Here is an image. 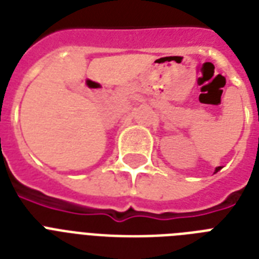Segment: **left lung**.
<instances>
[{
	"instance_id": "left-lung-1",
	"label": "left lung",
	"mask_w": 259,
	"mask_h": 259,
	"mask_svg": "<svg viewBox=\"0 0 259 259\" xmlns=\"http://www.w3.org/2000/svg\"><path fill=\"white\" fill-rule=\"evenodd\" d=\"M219 169H221V166H218L217 169H215V172H218V170H219Z\"/></svg>"
}]
</instances>
